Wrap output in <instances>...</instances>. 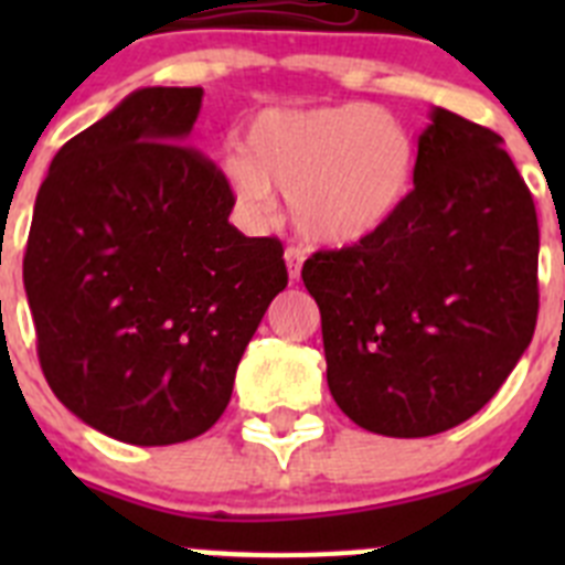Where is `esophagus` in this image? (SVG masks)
I'll return each instance as SVG.
<instances>
[{"instance_id":"1","label":"esophagus","mask_w":565,"mask_h":565,"mask_svg":"<svg viewBox=\"0 0 565 565\" xmlns=\"http://www.w3.org/2000/svg\"><path fill=\"white\" fill-rule=\"evenodd\" d=\"M302 259H306V254L299 252V248H286V266H288V279L291 282H297L299 279V271H302Z\"/></svg>"}]
</instances>
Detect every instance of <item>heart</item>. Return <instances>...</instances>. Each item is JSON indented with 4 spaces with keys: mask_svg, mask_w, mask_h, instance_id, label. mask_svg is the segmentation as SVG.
<instances>
[{
    "mask_svg": "<svg viewBox=\"0 0 565 565\" xmlns=\"http://www.w3.org/2000/svg\"><path fill=\"white\" fill-rule=\"evenodd\" d=\"M243 149L223 161L239 206L263 217L271 189L286 192L294 226L317 246L382 232L411 198L418 167L411 129L364 102L266 109L248 124Z\"/></svg>",
    "mask_w": 565,
    "mask_h": 565,
    "instance_id": "obj_1",
    "label": "heart"
}]
</instances>
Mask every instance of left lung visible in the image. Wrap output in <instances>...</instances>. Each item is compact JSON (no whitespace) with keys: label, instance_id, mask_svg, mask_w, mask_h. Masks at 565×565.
I'll return each instance as SVG.
<instances>
[{"label":"left lung","instance_id":"8db88e82","mask_svg":"<svg viewBox=\"0 0 565 565\" xmlns=\"http://www.w3.org/2000/svg\"><path fill=\"white\" fill-rule=\"evenodd\" d=\"M537 248L535 203L501 135L433 107L402 212L302 266L339 411L391 438L476 416L535 333Z\"/></svg>","mask_w":565,"mask_h":565}]
</instances>
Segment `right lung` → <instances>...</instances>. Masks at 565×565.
I'll return each instance as SVG.
<instances>
[{"label": "right lung", "mask_w": 565, "mask_h": 565, "mask_svg": "<svg viewBox=\"0 0 565 565\" xmlns=\"http://www.w3.org/2000/svg\"><path fill=\"white\" fill-rule=\"evenodd\" d=\"M201 87H141L56 152L36 194L24 291L50 391L138 447L189 441L288 286L282 243L228 223L234 194L186 147Z\"/></svg>", "instance_id": "1"}]
</instances>
